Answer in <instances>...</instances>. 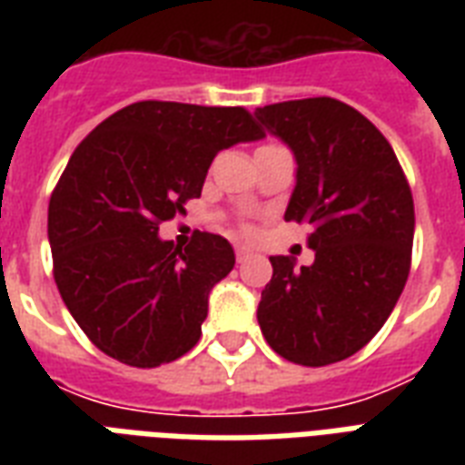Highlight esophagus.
<instances>
[{
	"mask_svg": "<svg viewBox=\"0 0 465 465\" xmlns=\"http://www.w3.org/2000/svg\"><path fill=\"white\" fill-rule=\"evenodd\" d=\"M251 258V248L236 246V262H246Z\"/></svg>",
	"mask_w": 465,
	"mask_h": 465,
	"instance_id": "34e87169",
	"label": "esophagus"
}]
</instances>
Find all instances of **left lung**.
<instances>
[{"instance_id": "8db88e82", "label": "left lung", "mask_w": 465, "mask_h": 465, "mask_svg": "<svg viewBox=\"0 0 465 465\" xmlns=\"http://www.w3.org/2000/svg\"><path fill=\"white\" fill-rule=\"evenodd\" d=\"M297 156L284 219L311 226L316 261L275 255L258 304L268 345L302 367L360 352L396 306L412 261L415 204L389 140L352 105L316 96L255 111Z\"/></svg>"}]
</instances>
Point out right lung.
Instances as JSON below:
<instances>
[{
    "instance_id": "right-lung-1",
    "label": "right lung",
    "mask_w": 465,
    "mask_h": 465,
    "mask_svg": "<svg viewBox=\"0 0 465 465\" xmlns=\"http://www.w3.org/2000/svg\"><path fill=\"white\" fill-rule=\"evenodd\" d=\"M261 137L239 105L137 101L74 149L50 195L47 239L62 302L101 352L152 369L197 345L233 248L207 232L173 246L159 224L200 197L222 149Z\"/></svg>"
}]
</instances>
